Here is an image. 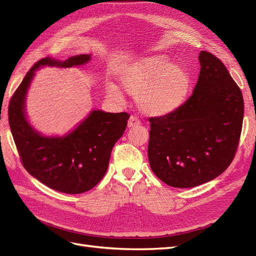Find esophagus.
<instances>
[{
	"label": "esophagus",
	"instance_id": "1",
	"mask_svg": "<svg viewBox=\"0 0 256 256\" xmlns=\"http://www.w3.org/2000/svg\"><path fill=\"white\" fill-rule=\"evenodd\" d=\"M140 124H141V120H138V118H136L134 115L130 116V118L128 120V127H134V126L140 125Z\"/></svg>",
	"mask_w": 256,
	"mask_h": 256
}]
</instances>
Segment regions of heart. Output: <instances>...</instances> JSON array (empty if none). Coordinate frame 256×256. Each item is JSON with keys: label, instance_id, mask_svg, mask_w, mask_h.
Masks as SVG:
<instances>
[{"label": "heart", "instance_id": "obj_1", "mask_svg": "<svg viewBox=\"0 0 256 256\" xmlns=\"http://www.w3.org/2000/svg\"><path fill=\"white\" fill-rule=\"evenodd\" d=\"M122 84L128 92L138 96L145 113L161 116L182 104L190 86V76L182 64L170 63L166 56H154L129 67L122 76ZM108 94L122 100L120 90L113 84L108 86Z\"/></svg>", "mask_w": 256, "mask_h": 256}]
</instances>
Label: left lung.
<instances>
[{
	"label": "left lung",
	"instance_id": "1",
	"mask_svg": "<svg viewBox=\"0 0 256 256\" xmlns=\"http://www.w3.org/2000/svg\"><path fill=\"white\" fill-rule=\"evenodd\" d=\"M192 95L171 113L150 118L148 160L159 180L191 188L222 174L233 161L244 120V97L226 67L200 52Z\"/></svg>",
	"mask_w": 256,
	"mask_h": 256
}]
</instances>
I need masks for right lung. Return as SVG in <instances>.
<instances>
[{"label":"right lung","mask_w":256,"mask_h":256,"mask_svg":"<svg viewBox=\"0 0 256 256\" xmlns=\"http://www.w3.org/2000/svg\"><path fill=\"white\" fill-rule=\"evenodd\" d=\"M90 58L81 54L64 62L50 58L38 60L14 92L8 106L10 126L22 166L47 187L68 194L88 191L102 180L113 146L126 130L130 115L92 111L68 136L46 138L28 122L24 99L35 70L40 66L72 67Z\"/></svg>","instance_id":"add662e5"}]
</instances>
